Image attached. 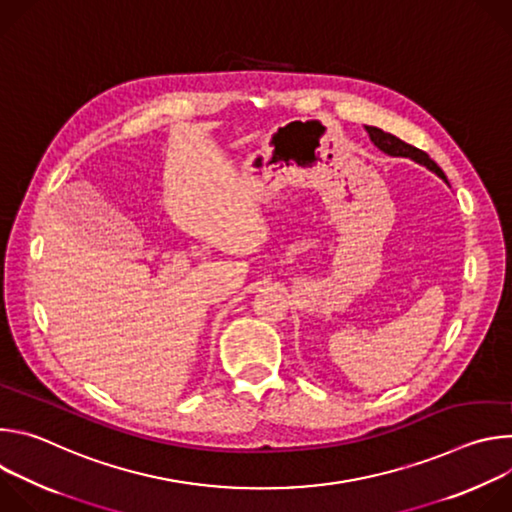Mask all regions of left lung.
I'll return each instance as SVG.
<instances>
[{"label": "left lung", "instance_id": "1", "mask_svg": "<svg viewBox=\"0 0 512 512\" xmlns=\"http://www.w3.org/2000/svg\"><path fill=\"white\" fill-rule=\"evenodd\" d=\"M364 129H367L371 141L377 145V148H379L381 152H385L387 156H393V158H409V160H413V162L425 166L427 170H431L433 174H437V176H440V178L448 184L446 174L440 170V166H437L425 152L413 148V145L401 141V139L395 137L393 133H387V131H383V129H379V127L364 125Z\"/></svg>", "mask_w": 512, "mask_h": 512}]
</instances>
